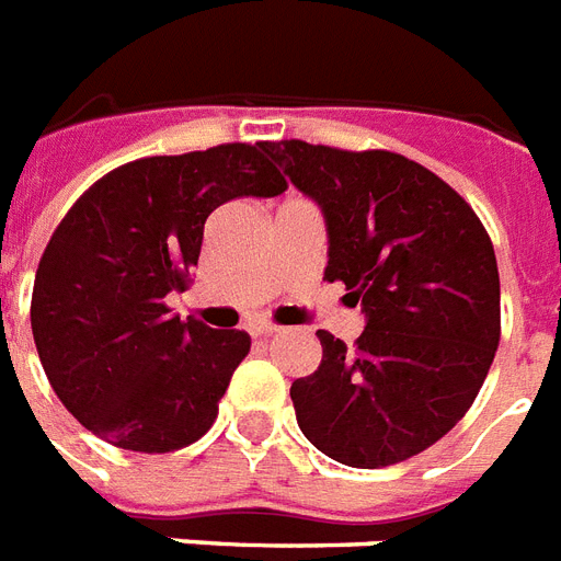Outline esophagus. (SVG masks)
I'll use <instances>...</instances> for the list:
<instances>
[{"instance_id":"obj_1","label":"esophagus","mask_w":561,"mask_h":561,"mask_svg":"<svg viewBox=\"0 0 561 561\" xmlns=\"http://www.w3.org/2000/svg\"><path fill=\"white\" fill-rule=\"evenodd\" d=\"M249 333L252 335H277L280 333V327L272 324V321H252V324H249Z\"/></svg>"}]
</instances>
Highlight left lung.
I'll return each instance as SVG.
<instances>
[{
	"mask_svg": "<svg viewBox=\"0 0 561 561\" xmlns=\"http://www.w3.org/2000/svg\"><path fill=\"white\" fill-rule=\"evenodd\" d=\"M266 156L321 208L324 277L365 316L353 347L316 333L321 365L289 388L304 437L356 469L414 458L469 411L499 351L490 234L405 156L307 141H268Z\"/></svg>",
	"mask_w": 561,
	"mask_h": 561,
	"instance_id": "1",
	"label": "left lung"
}]
</instances>
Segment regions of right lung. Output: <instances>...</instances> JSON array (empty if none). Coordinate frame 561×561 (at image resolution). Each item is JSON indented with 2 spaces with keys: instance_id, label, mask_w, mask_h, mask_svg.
I'll return each mask as SVG.
<instances>
[{
  "instance_id": "right-lung-1",
  "label": "right lung",
  "mask_w": 561,
  "mask_h": 561,
  "mask_svg": "<svg viewBox=\"0 0 561 561\" xmlns=\"http://www.w3.org/2000/svg\"><path fill=\"white\" fill-rule=\"evenodd\" d=\"M284 191L257 141L129 161L71 205L39 260L31 330L80 425L147 455L208 432L252 339L179 321L164 298L185 293L210 210Z\"/></svg>"
}]
</instances>
